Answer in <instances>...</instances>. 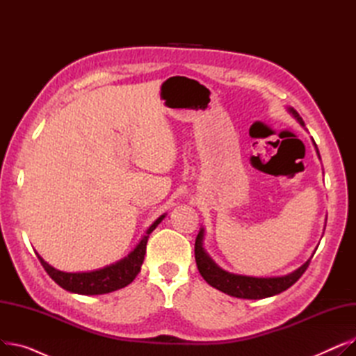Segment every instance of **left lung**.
I'll return each mask as SVG.
<instances>
[{"label":"left lung","instance_id":"obj_1","mask_svg":"<svg viewBox=\"0 0 356 356\" xmlns=\"http://www.w3.org/2000/svg\"><path fill=\"white\" fill-rule=\"evenodd\" d=\"M287 111L297 120L298 124L305 127V121L302 120L300 115H298V112L294 108L289 106ZM313 144H314L317 156H319V159H321L319 149H317L314 140H313ZM203 239H204V228H200V231L196 236V242H195V258H196L197 270H199L200 275L204 278V282L228 296L238 297V298H250V300H259V298L271 297V296L280 294L282 291L287 290L289 287H291L297 282V280L302 277V274L307 270V267L310 264V259L314 254V251H313L312 257L306 261L303 266H300L297 270H294L293 273H289L286 275L252 277V275H242V274L229 273L227 270L220 268L209 257V254L204 251Z\"/></svg>","mask_w":356,"mask_h":356}]
</instances>
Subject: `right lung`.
<instances>
[{
    "instance_id": "add662e5",
    "label": "right lung",
    "mask_w": 356,
    "mask_h": 356,
    "mask_svg": "<svg viewBox=\"0 0 356 356\" xmlns=\"http://www.w3.org/2000/svg\"><path fill=\"white\" fill-rule=\"evenodd\" d=\"M165 215L167 213H163L152 223V227L147 229L145 235L140 239L136 248L127 257L121 258L114 264L105 266L104 268H98L93 271L66 273L47 264L37 252L35 255L40 259L43 268L51 277L53 282L58 283L62 289L70 293L83 294V296H95V294H106L111 291H115L128 286L129 283H133V280L140 273L149 234L157 228V225L165 218Z\"/></svg>"
}]
</instances>
